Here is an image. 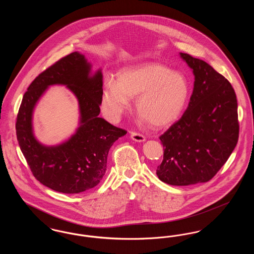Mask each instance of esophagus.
<instances>
[{"label":"esophagus","mask_w":254,"mask_h":254,"mask_svg":"<svg viewBox=\"0 0 254 254\" xmlns=\"http://www.w3.org/2000/svg\"><path fill=\"white\" fill-rule=\"evenodd\" d=\"M130 137H131L133 141H135V142H144V141H145V136L143 134H141V133L131 131Z\"/></svg>","instance_id":"obj_1"}]
</instances>
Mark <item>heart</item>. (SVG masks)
I'll use <instances>...</instances> for the list:
<instances>
[{"mask_svg": "<svg viewBox=\"0 0 254 254\" xmlns=\"http://www.w3.org/2000/svg\"><path fill=\"white\" fill-rule=\"evenodd\" d=\"M189 91L188 80L182 73L151 63L118 73L115 83L106 85L102 106L109 117L117 119L129 108V99L136 98L140 116L150 126L161 127L180 116Z\"/></svg>", "mask_w": 254, "mask_h": 254, "instance_id": "obj_1", "label": "heart"}]
</instances>
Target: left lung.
<instances>
[{
    "label": "left lung",
    "instance_id": "1",
    "mask_svg": "<svg viewBox=\"0 0 254 254\" xmlns=\"http://www.w3.org/2000/svg\"><path fill=\"white\" fill-rule=\"evenodd\" d=\"M192 69L194 87L181 119L160 136L164 159L159 179L189 186L212 179L239 137L237 99L230 82L205 61L180 53Z\"/></svg>",
    "mask_w": 254,
    "mask_h": 254
}]
</instances>
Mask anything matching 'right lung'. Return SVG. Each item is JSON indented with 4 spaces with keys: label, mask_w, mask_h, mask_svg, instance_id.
<instances>
[{
    "label": "right lung",
    "mask_w": 254,
    "mask_h": 254,
    "mask_svg": "<svg viewBox=\"0 0 254 254\" xmlns=\"http://www.w3.org/2000/svg\"><path fill=\"white\" fill-rule=\"evenodd\" d=\"M91 65L83 54L73 52L39 74L27 87L16 121L20 148L38 181L66 194L90 190L103 179L109 148L125 129L98 117L103 99V74L90 75ZM64 84L76 96L80 127L70 139L58 146L39 143L32 129V114L37 100L49 85Z\"/></svg>",
    "instance_id": "add662e5"
}]
</instances>
